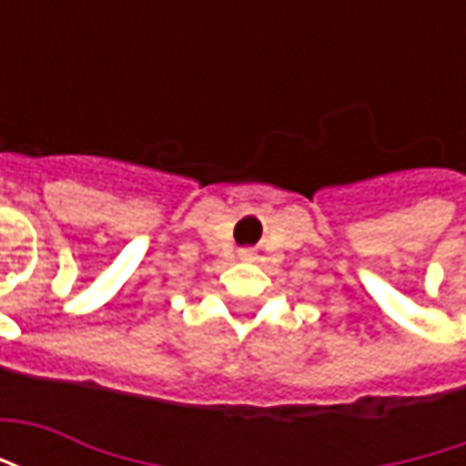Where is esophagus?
Returning <instances> with one entry per match:
<instances>
[{"instance_id": "1", "label": "esophagus", "mask_w": 466, "mask_h": 466, "mask_svg": "<svg viewBox=\"0 0 466 466\" xmlns=\"http://www.w3.org/2000/svg\"><path fill=\"white\" fill-rule=\"evenodd\" d=\"M242 257H249V252H242Z\"/></svg>"}]
</instances>
